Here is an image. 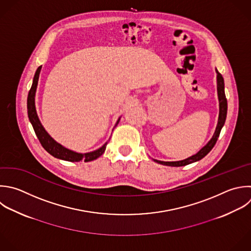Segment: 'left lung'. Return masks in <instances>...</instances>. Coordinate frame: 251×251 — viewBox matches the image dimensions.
I'll use <instances>...</instances> for the list:
<instances>
[{"mask_svg": "<svg viewBox=\"0 0 251 251\" xmlns=\"http://www.w3.org/2000/svg\"><path fill=\"white\" fill-rule=\"evenodd\" d=\"M215 71L217 74V93H218V100H219V118H218L217 126H216V129H215V132H214L212 138L196 154H194L184 160L174 161V162H164V161H159V160L153 159L154 162L161 164V165H165V166L181 167V166H185V165H188V164H191V163L201 160L212 150V148L214 147V145L216 144V142L218 140L221 129L225 125L226 118V110H227V103H226V95H225L224 78H223L222 75L218 72L217 69Z\"/></svg>", "mask_w": 251, "mask_h": 251, "instance_id": "left-lung-1", "label": "left lung"}]
</instances>
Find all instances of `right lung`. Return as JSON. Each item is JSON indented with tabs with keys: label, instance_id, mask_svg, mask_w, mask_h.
I'll return each instance as SVG.
<instances>
[{
	"label": "right lung",
	"instance_id": "1",
	"mask_svg": "<svg viewBox=\"0 0 251 251\" xmlns=\"http://www.w3.org/2000/svg\"><path fill=\"white\" fill-rule=\"evenodd\" d=\"M41 68L42 66H40L33 77V81H32V86L29 90L28 93V97H27V114H28V118L29 121L33 126V129L41 143V145L43 146V148L49 153L51 154L53 157L57 158V159H61L64 161H69V162H79V161H84V162H89V161H93L96 160L97 158H99L106 150V146L108 144V141L101 146L100 148L91 151V152H87V153H78L75 151H73L65 146H63L62 144H60L59 142H57L44 128V126H42L37 112H36V107H35V94H36V89H37V85H38V80H39V75L41 72ZM121 120V117L118 119L114 128L118 126L119 122Z\"/></svg>",
	"mask_w": 251,
	"mask_h": 251
}]
</instances>
